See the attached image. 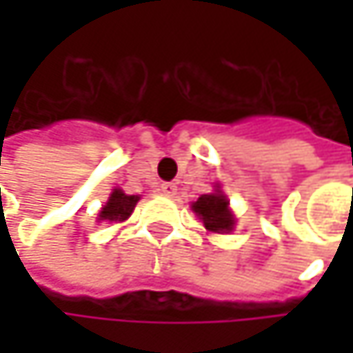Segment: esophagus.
Here are the masks:
<instances>
[{"label":"esophagus","mask_w":353,"mask_h":353,"mask_svg":"<svg viewBox=\"0 0 353 353\" xmlns=\"http://www.w3.org/2000/svg\"><path fill=\"white\" fill-rule=\"evenodd\" d=\"M159 192H161L163 196H176L177 185L176 183H170V181H168V183H161V185H159Z\"/></svg>","instance_id":"esophagus-1"}]
</instances>
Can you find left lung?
Instances as JSON below:
<instances>
[{
    "mask_svg": "<svg viewBox=\"0 0 353 353\" xmlns=\"http://www.w3.org/2000/svg\"><path fill=\"white\" fill-rule=\"evenodd\" d=\"M192 210L204 223L206 231L231 233L235 229V214L231 212L229 200L219 183L214 185V192L202 194L196 202H192Z\"/></svg>",
    "mask_w": 353,
    "mask_h": 353,
    "instance_id": "1",
    "label": "left lung"
}]
</instances>
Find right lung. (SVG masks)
<instances>
[{
	"mask_svg": "<svg viewBox=\"0 0 353 353\" xmlns=\"http://www.w3.org/2000/svg\"><path fill=\"white\" fill-rule=\"evenodd\" d=\"M139 202V196H130V194H124L120 188H114L108 202L102 206V210L98 212V221H126L134 206Z\"/></svg>",
	"mask_w": 353,
	"mask_h": 353,
	"instance_id": "add662e5",
	"label": "right lung"
}]
</instances>
